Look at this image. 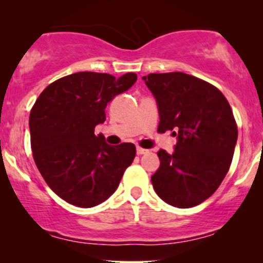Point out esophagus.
Instances as JSON below:
<instances>
[{"label":"esophagus","instance_id":"34e87169","mask_svg":"<svg viewBox=\"0 0 263 263\" xmlns=\"http://www.w3.org/2000/svg\"><path fill=\"white\" fill-rule=\"evenodd\" d=\"M148 152V149H144V148H141V147H137V155H144V153Z\"/></svg>","mask_w":263,"mask_h":263}]
</instances>
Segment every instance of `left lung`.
<instances>
[{
    "label": "left lung",
    "instance_id": "8db88e82",
    "mask_svg": "<svg viewBox=\"0 0 263 263\" xmlns=\"http://www.w3.org/2000/svg\"><path fill=\"white\" fill-rule=\"evenodd\" d=\"M158 105V132L178 136L174 152L159 149L161 165L151 177L157 195L177 208H192L215 193L229 172L237 125L218 87L193 75L143 77Z\"/></svg>",
    "mask_w": 263,
    "mask_h": 263
}]
</instances>
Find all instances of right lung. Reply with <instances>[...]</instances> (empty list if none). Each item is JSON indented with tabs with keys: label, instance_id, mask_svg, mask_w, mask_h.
<instances>
[{
	"label": "right lung",
	"instance_id": "right-lung-1",
	"mask_svg": "<svg viewBox=\"0 0 263 263\" xmlns=\"http://www.w3.org/2000/svg\"><path fill=\"white\" fill-rule=\"evenodd\" d=\"M137 80L106 73L80 71L49 84L33 105L29 131L33 159L49 188L80 208L101 204L117 189L136 156L134 143L110 146L96 125L105 108Z\"/></svg>",
	"mask_w": 263,
	"mask_h": 263
}]
</instances>
